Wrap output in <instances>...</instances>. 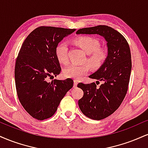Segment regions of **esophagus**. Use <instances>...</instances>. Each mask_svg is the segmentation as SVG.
<instances>
[{
    "label": "esophagus",
    "instance_id": "1",
    "mask_svg": "<svg viewBox=\"0 0 148 148\" xmlns=\"http://www.w3.org/2000/svg\"><path fill=\"white\" fill-rule=\"evenodd\" d=\"M77 84H78V81H77V80H74V87L75 88V87H76V86H77Z\"/></svg>",
    "mask_w": 148,
    "mask_h": 148
}]
</instances>
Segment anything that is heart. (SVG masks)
Here are the masks:
<instances>
[{
	"mask_svg": "<svg viewBox=\"0 0 148 148\" xmlns=\"http://www.w3.org/2000/svg\"><path fill=\"white\" fill-rule=\"evenodd\" d=\"M74 42L88 54V62L94 68H98L103 64L108 57V50L106 47H99L97 39L90 36H81L74 40ZM55 55L57 60L62 64L68 62V45L66 42H61L55 48ZM90 67L87 64L82 65L70 64L63 69V75L67 78L79 80L87 74Z\"/></svg>",
	"mask_w": 148,
	"mask_h": 148,
	"instance_id": "1",
	"label": "heart"
}]
</instances>
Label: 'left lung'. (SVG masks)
Here are the masks:
<instances>
[{"label":"left lung","instance_id":"8db88e82","mask_svg":"<svg viewBox=\"0 0 148 148\" xmlns=\"http://www.w3.org/2000/svg\"><path fill=\"white\" fill-rule=\"evenodd\" d=\"M76 34H97L107 42L106 60L89 76L103 84L99 87L95 83H80L77 86L84 91V96L78 101L81 112L92 120H102L118 109L127 94L132 70L130 46L121 34L107 25L81 28Z\"/></svg>","mask_w":148,"mask_h":148}]
</instances>
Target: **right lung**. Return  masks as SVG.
<instances>
[{
  "mask_svg": "<svg viewBox=\"0 0 148 148\" xmlns=\"http://www.w3.org/2000/svg\"><path fill=\"white\" fill-rule=\"evenodd\" d=\"M75 29L40 26L32 31L22 45L16 60L15 84L20 103L34 118L43 120L56 111L66 93L73 87L71 79H54L49 77L60 73L55 48L64 37Z\"/></svg>",
  "mask_w": 148,
  "mask_h": 148,
  "instance_id": "obj_1",
  "label": "right lung"
}]
</instances>
